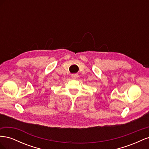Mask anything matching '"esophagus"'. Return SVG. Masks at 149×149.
<instances>
[{
	"instance_id": "obj_1",
	"label": "esophagus",
	"mask_w": 149,
	"mask_h": 149,
	"mask_svg": "<svg viewBox=\"0 0 149 149\" xmlns=\"http://www.w3.org/2000/svg\"><path fill=\"white\" fill-rule=\"evenodd\" d=\"M71 78H73V79H76V78L78 77V75L76 74H72L71 75Z\"/></svg>"
}]
</instances>
